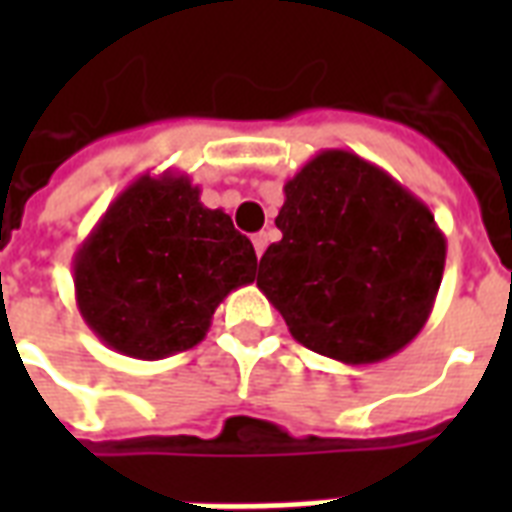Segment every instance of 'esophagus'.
<instances>
[{
	"label": "esophagus",
	"instance_id": "34e87169",
	"mask_svg": "<svg viewBox=\"0 0 512 512\" xmlns=\"http://www.w3.org/2000/svg\"><path fill=\"white\" fill-rule=\"evenodd\" d=\"M252 244H255L257 257L263 255L265 247H268V233H255V236H252Z\"/></svg>",
	"mask_w": 512,
	"mask_h": 512
}]
</instances>
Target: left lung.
<instances>
[{
	"label": "left lung",
	"mask_w": 512,
	"mask_h": 512,
	"mask_svg": "<svg viewBox=\"0 0 512 512\" xmlns=\"http://www.w3.org/2000/svg\"><path fill=\"white\" fill-rule=\"evenodd\" d=\"M257 287L313 353L374 364L425 327L446 263L436 217L361 156L327 148L284 183Z\"/></svg>",
	"instance_id": "1"
}]
</instances>
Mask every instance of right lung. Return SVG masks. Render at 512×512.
<instances>
[{
  "label": "right lung",
  "instance_id": "1",
  "mask_svg": "<svg viewBox=\"0 0 512 512\" xmlns=\"http://www.w3.org/2000/svg\"><path fill=\"white\" fill-rule=\"evenodd\" d=\"M252 241L188 175L124 188L74 255L76 305L108 348L156 361L199 345L215 308L255 281Z\"/></svg>",
  "mask_w": 512,
  "mask_h": 512
}]
</instances>
